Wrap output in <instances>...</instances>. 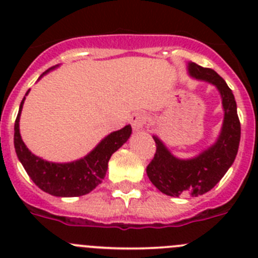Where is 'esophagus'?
<instances>
[{
  "instance_id": "esophagus-1",
  "label": "esophagus",
  "mask_w": 258,
  "mask_h": 258,
  "mask_svg": "<svg viewBox=\"0 0 258 258\" xmlns=\"http://www.w3.org/2000/svg\"><path fill=\"white\" fill-rule=\"evenodd\" d=\"M147 122V116L145 113H134L132 116V126H133L134 131H140V129H143V126Z\"/></svg>"
}]
</instances>
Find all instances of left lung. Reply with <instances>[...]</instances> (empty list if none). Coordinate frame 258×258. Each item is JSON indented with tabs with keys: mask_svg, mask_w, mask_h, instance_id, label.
I'll return each mask as SVG.
<instances>
[{
	"mask_svg": "<svg viewBox=\"0 0 258 258\" xmlns=\"http://www.w3.org/2000/svg\"><path fill=\"white\" fill-rule=\"evenodd\" d=\"M188 72L195 79L208 81L218 89L225 117L217 142L188 160L173 156L164 143L154 136L156 152L146 172L155 187L169 197H199L211 191L232 165L240 142L236 102L225 80L212 68H204L197 63H188Z\"/></svg>",
	"mask_w": 258,
	"mask_h": 258,
	"instance_id": "left-lung-1",
	"label": "left lung"
}]
</instances>
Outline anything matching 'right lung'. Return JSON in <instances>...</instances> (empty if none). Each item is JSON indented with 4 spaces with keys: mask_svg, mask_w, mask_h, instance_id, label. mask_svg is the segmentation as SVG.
Returning a JSON list of instances; mask_svg holds the SVG:
<instances>
[{
    "mask_svg": "<svg viewBox=\"0 0 258 258\" xmlns=\"http://www.w3.org/2000/svg\"><path fill=\"white\" fill-rule=\"evenodd\" d=\"M49 71L44 72L41 77ZM24 99L26 97L23 98L20 103L19 112L14 125V146L18 159L32 181L45 192L60 198L81 197L94 190L106 175L111 155L129 140L132 134L131 125L108 134L90 154L80 160L66 164L50 163L32 154L22 141L19 133V118Z\"/></svg>",
    "mask_w": 258,
    "mask_h": 258,
    "instance_id": "obj_1",
    "label": "right lung"
}]
</instances>
